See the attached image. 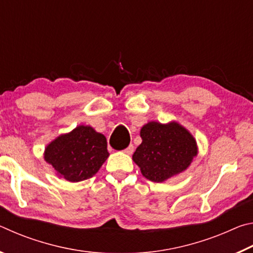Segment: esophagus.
<instances>
[{"mask_svg":"<svg viewBox=\"0 0 253 253\" xmlns=\"http://www.w3.org/2000/svg\"><path fill=\"white\" fill-rule=\"evenodd\" d=\"M132 152H134V146H132V145H129L127 148L124 149V153L127 154V155H130V154H132Z\"/></svg>","mask_w":253,"mask_h":253,"instance_id":"1","label":"esophagus"}]
</instances>
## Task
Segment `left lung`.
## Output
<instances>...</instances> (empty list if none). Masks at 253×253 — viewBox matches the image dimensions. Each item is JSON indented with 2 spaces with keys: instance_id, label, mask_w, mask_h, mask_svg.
Listing matches in <instances>:
<instances>
[{
  "instance_id": "obj_1",
  "label": "left lung",
  "mask_w": 253,
  "mask_h": 253,
  "mask_svg": "<svg viewBox=\"0 0 253 253\" xmlns=\"http://www.w3.org/2000/svg\"><path fill=\"white\" fill-rule=\"evenodd\" d=\"M143 142L136 148L132 161L143 176L161 183L185 170L198 155L196 140L176 122H149L140 129Z\"/></svg>"
}]
</instances>
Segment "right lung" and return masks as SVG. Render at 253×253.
<instances>
[{
    "label": "right lung",
    "mask_w": 253,
    "mask_h": 253,
    "mask_svg": "<svg viewBox=\"0 0 253 253\" xmlns=\"http://www.w3.org/2000/svg\"><path fill=\"white\" fill-rule=\"evenodd\" d=\"M108 156L106 137L84 125L58 136L44 151L45 162L60 177L72 183L92 177Z\"/></svg>",
    "instance_id": "right-lung-1"
}]
</instances>
